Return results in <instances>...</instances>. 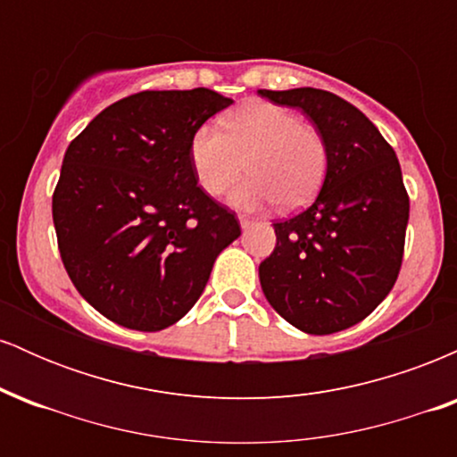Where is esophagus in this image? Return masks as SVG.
Returning <instances> with one entry per match:
<instances>
[{
    "mask_svg": "<svg viewBox=\"0 0 457 457\" xmlns=\"http://www.w3.org/2000/svg\"><path fill=\"white\" fill-rule=\"evenodd\" d=\"M238 221H240V228H243V229H249L251 225H253V219H249V217H238Z\"/></svg>",
    "mask_w": 457,
    "mask_h": 457,
    "instance_id": "34e87169",
    "label": "esophagus"
}]
</instances>
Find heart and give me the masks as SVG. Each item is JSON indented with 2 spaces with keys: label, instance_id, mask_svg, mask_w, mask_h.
Instances as JSON below:
<instances>
[{
  "label": "heart",
  "instance_id": "1",
  "mask_svg": "<svg viewBox=\"0 0 457 457\" xmlns=\"http://www.w3.org/2000/svg\"><path fill=\"white\" fill-rule=\"evenodd\" d=\"M188 159L199 187L219 195L240 171L249 170L228 202L255 211L279 202L298 208L313 197L327 174L328 152L322 135L303 124L290 109L272 103H249L223 120V130L202 124L188 141Z\"/></svg>",
  "mask_w": 457,
  "mask_h": 457
}]
</instances>
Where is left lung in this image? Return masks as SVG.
I'll use <instances>...</instances> for the list:
<instances>
[{
  "label": "left lung",
  "mask_w": 457,
  "mask_h": 457,
  "mask_svg": "<svg viewBox=\"0 0 457 457\" xmlns=\"http://www.w3.org/2000/svg\"><path fill=\"white\" fill-rule=\"evenodd\" d=\"M258 92L301 109L328 152L316 202L275 223L277 246L260 264L262 290L303 333H337L370 316L400 275L411 211L400 161L370 118L335 94Z\"/></svg>",
  "instance_id": "obj_1"
}]
</instances>
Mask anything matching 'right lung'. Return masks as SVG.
<instances>
[{
	"mask_svg": "<svg viewBox=\"0 0 457 457\" xmlns=\"http://www.w3.org/2000/svg\"><path fill=\"white\" fill-rule=\"evenodd\" d=\"M232 103L208 87L139 92L68 145L54 193L57 246L79 295L120 327L176 324L240 236L188 159L195 129Z\"/></svg>",
	"mask_w": 457,
	"mask_h": 457,
	"instance_id": "add662e5",
	"label": "right lung"
}]
</instances>
